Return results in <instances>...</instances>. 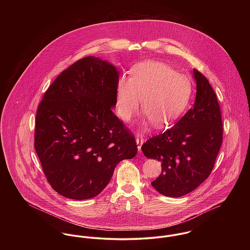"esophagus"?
<instances>
[{"label":"esophagus","instance_id":"34e87169","mask_svg":"<svg viewBox=\"0 0 250 250\" xmlns=\"http://www.w3.org/2000/svg\"><path fill=\"white\" fill-rule=\"evenodd\" d=\"M136 142L138 143V150H139V152H141V150H142V145H143V142H144V139H143V136L138 135V137H137V139H136Z\"/></svg>","mask_w":250,"mask_h":250}]
</instances>
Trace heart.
I'll return each instance as SVG.
<instances>
[{
  "mask_svg": "<svg viewBox=\"0 0 250 250\" xmlns=\"http://www.w3.org/2000/svg\"><path fill=\"white\" fill-rule=\"evenodd\" d=\"M192 92L189 79L169 65L144 62L135 65L132 76L121 77L116 87L119 116L130 121L139 112L143 99L144 114L157 128L176 121L188 106Z\"/></svg>",
  "mask_w": 250,
  "mask_h": 250,
  "instance_id": "heart-1",
  "label": "heart"
}]
</instances>
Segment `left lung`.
Segmentation results:
<instances>
[{"mask_svg":"<svg viewBox=\"0 0 250 250\" xmlns=\"http://www.w3.org/2000/svg\"><path fill=\"white\" fill-rule=\"evenodd\" d=\"M193 74V107L173 127L142 146L147 158L162 162V173L151 185L166 196L188 194L208 178L222 143L223 125L216 95L202 73L194 68Z\"/></svg>","mask_w":250,"mask_h":250,"instance_id":"obj_1","label":"left lung"}]
</instances>
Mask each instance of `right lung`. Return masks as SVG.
Masks as SVG:
<instances>
[{
  "instance_id": "obj_1",
  "label": "right lung",
  "mask_w": 250,
  "mask_h": 250,
  "mask_svg": "<svg viewBox=\"0 0 250 250\" xmlns=\"http://www.w3.org/2000/svg\"><path fill=\"white\" fill-rule=\"evenodd\" d=\"M118 73L99 58L81 59L57 77L38 105L36 154L51 187L67 198L95 197L116 165L137 155L135 136L111 110Z\"/></svg>"
}]
</instances>
